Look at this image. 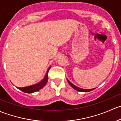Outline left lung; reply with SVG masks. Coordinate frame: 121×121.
I'll return each mask as SVG.
<instances>
[{"mask_svg":"<svg viewBox=\"0 0 121 121\" xmlns=\"http://www.w3.org/2000/svg\"><path fill=\"white\" fill-rule=\"evenodd\" d=\"M67 80L68 82V83H69V85H70V86H71L72 88H74V90H77V91H80V92H90V91H92V90H94V89H95V88H92V89H83V88H79V87H78V86H75V85H74V84L72 83V82H71L70 81H69L67 78Z\"/></svg>","mask_w":121,"mask_h":121,"instance_id":"1","label":"left lung"}]
</instances>
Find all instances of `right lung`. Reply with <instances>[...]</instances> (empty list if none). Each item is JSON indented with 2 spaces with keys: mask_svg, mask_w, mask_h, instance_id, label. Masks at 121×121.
<instances>
[{
  "mask_svg": "<svg viewBox=\"0 0 121 121\" xmlns=\"http://www.w3.org/2000/svg\"><path fill=\"white\" fill-rule=\"evenodd\" d=\"M51 66L48 68L46 73V75H45L44 77L43 78L41 81H40L38 83L34 84V85H30V86H24V87H17L19 90L20 91H23V92H26V93H33V92H35L36 91H38L39 90H41V88L45 86L46 84H47V81H48V73L49 69H50Z\"/></svg>",
  "mask_w": 121,
  "mask_h": 121,
  "instance_id": "obj_1",
  "label": "right lung"
}]
</instances>
